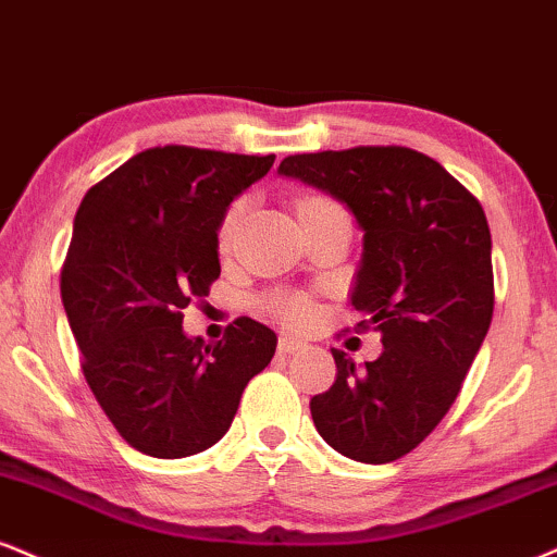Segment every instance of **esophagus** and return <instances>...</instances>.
<instances>
[{"instance_id":"esophagus-1","label":"esophagus","mask_w":557,"mask_h":557,"mask_svg":"<svg viewBox=\"0 0 557 557\" xmlns=\"http://www.w3.org/2000/svg\"><path fill=\"white\" fill-rule=\"evenodd\" d=\"M304 347H306L304 339L290 337V334H283V337H280V343H277V350L283 352V355H293V352L304 350Z\"/></svg>"}]
</instances>
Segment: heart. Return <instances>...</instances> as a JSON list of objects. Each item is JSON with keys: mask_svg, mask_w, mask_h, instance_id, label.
<instances>
[{"mask_svg": "<svg viewBox=\"0 0 557 557\" xmlns=\"http://www.w3.org/2000/svg\"><path fill=\"white\" fill-rule=\"evenodd\" d=\"M240 210H244V205L236 202L231 210L225 212L223 223H220L218 244L223 251L231 246V238H233V231H236V225H238ZM267 306H270L272 313H277L280 319L287 321V324H293V326H304L313 317V306L300 296H272L270 300H267Z\"/></svg>", "mask_w": 557, "mask_h": 557, "instance_id": "1", "label": "heart"}]
</instances>
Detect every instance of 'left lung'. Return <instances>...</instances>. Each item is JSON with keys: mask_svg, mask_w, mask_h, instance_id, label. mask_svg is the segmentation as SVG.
<instances>
[{"mask_svg": "<svg viewBox=\"0 0 557 557\" xmlns=\"http://www.w3.org/2000/svg\"><path fill=\"white\" fill-rule=\"evenodd\" d=\"M277 173L332 194L363 231L350 300L384 352L358 368L332 350L337 379L311 399V418L343 457L386 465L444 420L491 330L487 218L444 165L410 147L304 152Z\"/></svg>", "mask_w": 557, "mask_h": 557, "instance_id": "8db88e82", "label": "left lung"}]
</instances>
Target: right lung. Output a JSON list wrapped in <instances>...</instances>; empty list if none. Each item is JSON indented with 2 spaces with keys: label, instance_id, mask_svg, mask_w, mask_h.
Masks as SVG:
<instances>
[{
  "label": "right lung",
  "instance_id": "1",
  "mask_svg": "<svg viewBox=\"0 0 557 557\" xmlns=\"http://www.w3.org/2000/svg\"><path fill=\"white\" fill-rule=\"evenodd\" d=\"M274 156L150 147L85 194L62 267V304L87 386L137 451L181 459L223 438L277 337L240 317L218 345L184 313L220 277L218 227Z\"/></svg>",
  "mask_w": 557,
  "mask_h": 557
}]
</instances>
